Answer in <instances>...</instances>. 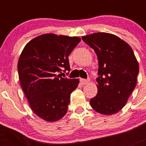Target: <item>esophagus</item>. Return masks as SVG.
Masks as SVG:
<instances>
[{
  "label": "esophagus",
  "instance_id": "34e87169",
  "mask_svg": "<svg viewBox=\"0 0 146 146\" xmlns=\"http://www.w3.org/2000/svg\"><path fill=\"white\" fill-rule=\"evenodd\" d=\"M89 80H86V79H80V82L82 85H86L89 82Z\"/></svg>",
  "mask_w": 146,
  "mask_h": 146
}]
</instances>
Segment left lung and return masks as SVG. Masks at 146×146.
Returning <instances> with one entry per match:
<instances>
[{
	"mask_svg": "<svg viewBox=\"0 0 146 146\" xmlns=\"http://www.w3.org/2000/svg\"><path fill=\"white\" fill-rule=\"evenodd\" d=\"M95 51L99 60L98 93L91 108L102 115L119 112L137 85L139 64L128 44L115 35L95 33L82 37Z\"/></svg>",
	"mask_w": 146,
	"mask_h": 146,
	"instance_id": "obj_1",
	"label": "left lung"
}]
</instances>
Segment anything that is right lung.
I'll return each mask as SVG.
<instances>
[{"instance_id":"right-lung-1","label":"right lung","mask_w":146,"mask_h":146,"mask_svg":"<svg viewBox=\"0 0 146 146\" xmlns=\"http://www.w3.org/2000/svg\"><path fill=\"white\" fill-rule=\"evenodd\" d=\"M80 38L45 33L31 40L18 60L22 89L34 113L46 121H56L66 115L72 92L79 79L61 77L70 71L68 57Z\"/></svg>"}]
</instances>
